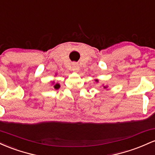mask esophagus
Instances as JSON below:
<instances>
[{
  "mask_svg": "<svg viewBox=\"0 0 155 155\" xmlns=\"http://www.w3.org/2000/svg\"><path fill=\"white\" fill-rule=\"evenodd\" d=\"M72 70L74 71V72H78L79 70V66L77 63L72 64Z\"/></svg>",
  "mask_w": 155,
  "mask_h": 155,
  "instance_id": "1",
  "label": "esophagus"
}]
</instances>
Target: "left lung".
I'll use <instances>...</instances> for the list:
<instances>
[{"instance_id":"8db88e82","label":"left lung","mask_w":155,"mask_h":155,"mask_svg":"<svg viewBox=\"0 0 155 155\" xmlns=\"http://www.w3.org/2000/svg\"><path fill=\"white\" fill-rule=\"evenodd\" d=\"M94 81H96L97 83H98V82H99V80H98V79H96V80H94ZM100 87H102V88H105V89H107V88H108V86H107V85H106V86H105V85L102 84V86H101Z\"/></svg>"}]
</instances>
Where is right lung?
Here are the masks:
<instances>
[{
	"label": "right lung",
	"mask_w": 155,
	"mask_h": 155,
	"mask_svg": "<svg viewBox=\"0 0 155 155\" xmlns=\"http://www.w3.org/2000/svg\"><path fill=\"white\" fill-rule=\"evenodd\" d=\"M52 84L54 85V86H53V87H54L55 89H58V88H60V84H59V83H55L54 81H53V82H52Z\"/></svg>",
	"instance_id": "add662e5"
}]
</instances>
